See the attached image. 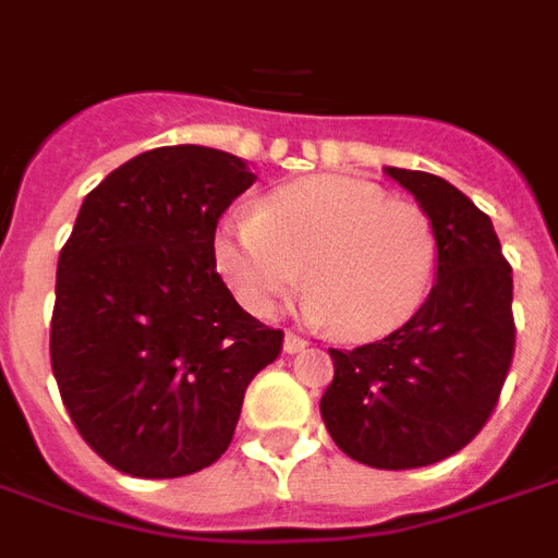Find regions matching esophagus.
Masks as SVG:
<instances>
[{"mask_svg":"<svg viewBox=\"0 0 558 558\" xmlns=\"http://www.w3.org/2000/svg\"><path fill=\"white\" fill-rule=\"evenodd\" d=\"M284 353H303L308 348L306 339H300V336H294V332H284Z\"/></svg>","mask_w":558,"mask_h":558,"instance_id":"esophagus-1","label":"esophagus"}]
</instances>
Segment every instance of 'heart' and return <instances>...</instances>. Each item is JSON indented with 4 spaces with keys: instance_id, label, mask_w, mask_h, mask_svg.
Returning <instances> with one entry per match:
<instances>
[{
    "instance_id": "1",
    "label": "heart",
    "mask_w": 558,
    "mask_h": 558,
    "mask_svg": "<svg viewBox=\"0 0 558 558\" xmlns=\"http://www.w3.org/2000/svg\"><path fill=\"white\" fill-rule=\"evenodd\" d=\"M437 255L422 207L336 174L279 186L258 210L219 219L214 234L217 274L246 312L274 315L308 276L303 318L353 341L380 339L416 315Z\"/></svg>"
}]
</instances>
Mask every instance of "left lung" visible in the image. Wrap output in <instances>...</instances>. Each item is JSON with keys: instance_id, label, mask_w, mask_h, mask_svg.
<instances>
[{"instance_id": "1", "label": "left lung", "mask_w": 558, "mask_h": 558, "mask_svg": "<svg viewBox=\"0 0 558 558\" xmlns=\"http://www.w3.org/2000/svg\"><path fill=\"white\" fill-rule=\"evenodd\" d=\"M437 231V282L386 339L336 351L320 398L329 437L377 470L428 466L485 428L514 356L511 267L494 222L437 174L384 169Z\"/></svg>"}]
</instances>
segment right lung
<instances>
[{
  "label": "right lung",
  "instance_id": "1",
  "mask_svg": "<svg viewBox=\"0 0 558 558\" xmlns=\"http://www.w3.org/2000/svg\"><path fill=\"white\" fill-rule=\"evenodd\" d=\"M255 184L205 145L145 150L85 195L59 255L50 363L83 440L121 473L178 478L222 458L243 392L282 351L222 282L214 234Z\"/></svg>",
  "mask_w": 558,
  "mask_h": 558
}]
</instances>
